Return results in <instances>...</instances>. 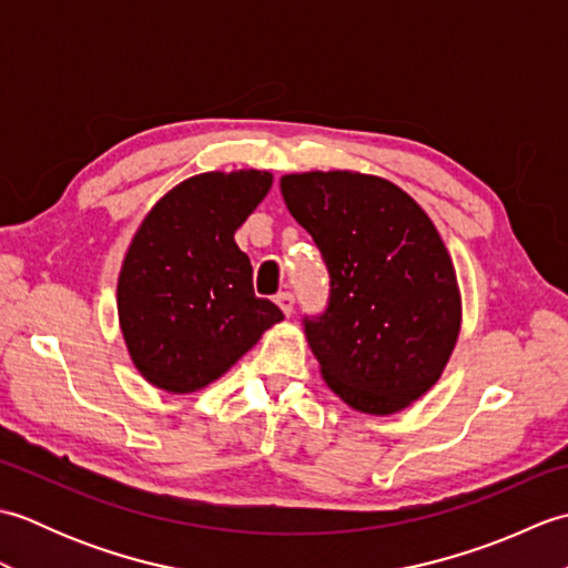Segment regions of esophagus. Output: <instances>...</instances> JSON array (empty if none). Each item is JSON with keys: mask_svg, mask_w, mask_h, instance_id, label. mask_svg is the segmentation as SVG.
Returning <instances> with one entry per match:
<instances>
[{"mask_svg": "<svg viewBox=\"0 0 568 568\" xmlns=\"http://www.w3.org/2000/svg\"><path fill=\"white\" fill-rule=\"evenodd\" d=\"M275 303H277V307L285 312V315H291L293 307H295V295L293 293H277Z\"/></svg>", "mask_w": 568, "mask_h": 568, "instance_id": "obj_1", "label": "esophagus"}]
</instances>
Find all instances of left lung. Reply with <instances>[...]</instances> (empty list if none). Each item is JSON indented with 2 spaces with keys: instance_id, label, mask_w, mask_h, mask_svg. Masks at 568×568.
<instances>
[{
  "instance_id": "1",
  "label": "left lung",
  "mask_w": 568,
  "mask_h": 568,
  "mask_svg": "<svg viewBox=\"0 0 568 568\" xmlns=\"http://www.w3.org/2000/svg\"><path fill=\"white\" fill-rule=\"evenodd\" d=\"M281 192L329 271L327 310L303 320L324 381L358 413H400L439 381L462 329L439 232L376 175H285Z\"/></svg>"
}]
</instances>
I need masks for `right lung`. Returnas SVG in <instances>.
Returning a JSON list of instances; mask_svg holds the SVG:
<instances>
[{"label": "right lung", "instance_id": "1", "mask_svg": "<svg viewBox=\"0 0 568 568\" xmlns=\"http://www.w3.org/2000/svg\"><path fill=\"white\" fill-rule=\"evenodd\" d=\"M271 173H202L155 202L119 273L116 307L131 361L168 393H195L283 320L253 293L236 229L268 195Z\"/></svg>", "mask_w": 568, "mask_h": 568}]
</instances>
